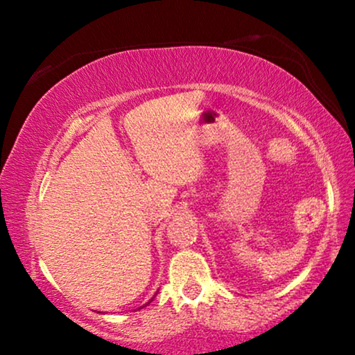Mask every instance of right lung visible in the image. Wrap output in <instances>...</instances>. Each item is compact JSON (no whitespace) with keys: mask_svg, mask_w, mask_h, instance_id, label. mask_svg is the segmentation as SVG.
Returning a JSON list of instances; mask_svg holds the SVG:
<instances>
[{"mask_svg":"<svg viewBox=\"0 0 355 355\" xmlns=\"http://www.w3.org/2000/svg\"><path fill=\"white\" fill-rule=\"evenodd\" d=\"M155 295H157V294H155ZM155 295H153V297H152V299H150V300H148V302H146L145 305H141V307H138V309H137V311H140V309H144V307H146V305H148V304H150V302H152V300L155 299Z\"/></svg>","mask_w":355,"mask_h":355,"instance_id":"right-lung-1","label":"right lung"}]
</instances>
